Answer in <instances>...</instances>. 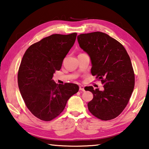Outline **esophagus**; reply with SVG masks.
<instances>
[{"label":"esophagus","mask_w":149,"mask_h":149,"mask_svg":"<svg viewBox=\"0 0 149 149\" xmlns=\"http://www.w3.org/2000/svg\"><path fill=\"white\" fill-rule=\"evenodd\" d=\"M79 90L80 91H84L85 89H84V86H83V85H79Z\"/></svg>","instance_id":"1"}]
</instances>
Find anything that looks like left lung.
I'll return each instance as SVG.
<instances>
[{"mask_svg": "<svg viewBox=\"0 0 149 149\" xmlns=\"http://www.w3.org/2000/svg\"><path fill=\"white\" fill-rule=\"evenodd\" d=\"M77 41L91 60L92 75L104 85L103 91L85 87L93 95L88 109L99 119H114L124 110L134 89L135 75L129 55L120 42L102 32L80 34Z\"/></svg>", "mask_w": 149, "mask_h": 149, "instance_id": "obj_1", "label": "left lung"}]
</instances>
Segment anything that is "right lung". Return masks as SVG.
<instances>
[{
	"label": "right lung",
	"instance_id": "add662e5",
	"mask_svg": "<svg viewBox=\"0 0 149 149\" xmlns=\"http://www.w3.org/2000/svg\"><path fill=\"white\" fill-rule=\"evenodd\" d=\"M76 36V33L51 35L31 45L22 58L17 74L19 91L27 108L40 120L57 117L79 91L77 84H57L52 80Z\"/></svg>",
	"mask_w": 149,
	"mask_h": 149
}]
</instances>
